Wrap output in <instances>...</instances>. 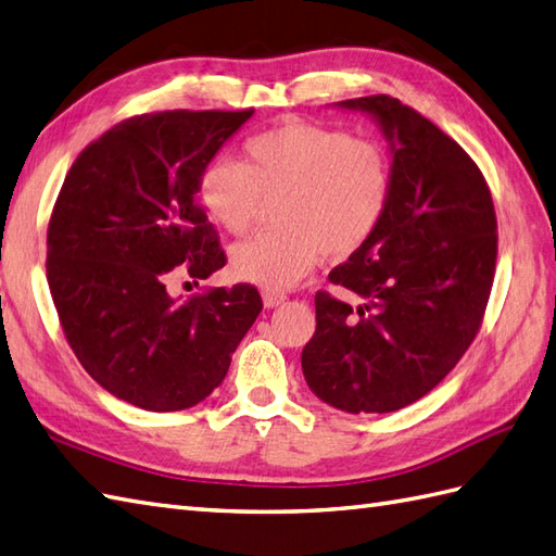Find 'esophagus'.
Wrapping results in <instances>:
<instances>
[{"label": "esophagus", "instance_id": "obj_1", "mask_svg": "<svg viewBox=\"0 0 556 556\" xmlns=\"http://www.w3.org/2000/svg\"><path fill=\"white\" fill-rule=\"evenodd\" d=\"M283 301H287V295H283L281 291H263V305H265L267 309L281 305Z\"/></svg>", "mask_w": 556, "mask_h": 556}]
</instances>
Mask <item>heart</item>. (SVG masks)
I'll return each mask as SVG.
<instances>
[{"instance_id":"b5f03b06","label":"heart","mask_w":556,"mask_h":556,"mask_svg":"<svg viewBox=\"0 0 556 556\" xmlns=\"http://www.w3.org/2000/svg\"><path fill=\"white\" fill-rule=\"evenodd\" d=\"M393 189L381 144L333 127L289 121L251 137L243 163L219 159L199 177V201L219 227L243 235L263 199H281L269 235L231 251V273L265 291L301 281L319 255L345 261L379 229Z\"/></svg>"}]
</instances>
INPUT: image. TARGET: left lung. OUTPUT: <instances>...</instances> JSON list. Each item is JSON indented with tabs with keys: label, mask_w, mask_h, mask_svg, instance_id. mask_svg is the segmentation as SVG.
<instances>
[{
	"label": "left lung",
	"mask_w": 556,
	"mask_h": 556,
	"mask_svg": "<svg viewBox=\"0 0 556 556\" xmlns=\"http://www.w3.org/2000/svg\"><path fill=\"white\" fill-rule=\"evenodd\" d=\"M337 106L379 125L393 189L374 237L329 273L359 303L315 295L301 365L327 405L383 415L435 389L467 353L493 287L497 219L469 153L419 111L389 94Z\"/></svg>",
	"instance_id": "left-lung-1"
}]
</instances>
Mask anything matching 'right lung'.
<instances>
[{"mask_svg": "<svg viewBox=\"0 0 556 556\" xmlns=\"http://www.w3.org/2000/svg\"><path fill=\"white\" fill-rule=\"evenodd\" d=\"M249 111H163L123 121L75 159L47 231V279L63 333L101 389L177 412L208 397L261 315L251 283L182 301L173 269L208 279L225 253L199 177Z\"/></svg>", "mask_w": 556, "mask_h": 556, "instance_id": "obj_1", "label": "right lung"}]
</instances>
